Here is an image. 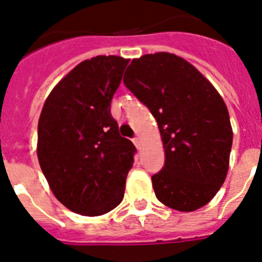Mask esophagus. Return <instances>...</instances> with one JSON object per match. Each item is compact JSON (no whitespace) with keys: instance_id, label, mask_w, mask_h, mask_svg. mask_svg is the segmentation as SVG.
<instances>
[{"instance_id":"34e87169","label":"esophagus","mask_w":262,"mask_h":262,"mask_svg":"<svg viewBox=\"0 0 262 262\" xmlns=\"http://www.w3.org/2000/svg\"><path fill=\"white\" fill-rule=\"evenodd\" d=\"M133 144L136 145V148H137V149H141V140H140L138 137L133 138Z\"/></svg>"}]
</instances>
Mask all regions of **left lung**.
I'll use <instances>...</instances> for the list:
<instances>
[{
    "label": "left lung",
    "mask_w": 262,
    "mask_h": 262,
    "mask_svg": "<svg viewBox=\"0 0 262 262\" xmlns=\"http://www.w3.org/2000/svg\"><path fill=\"white\" fill-rule=\"evenodd\" d=\"M124 83L160 129L165 165L151 177L156 197L180 212L206 205L229 169L233 130L223 97L192 63L166 52L132 60Z\"/></svg>",
    "instance_id": "left-lung-1"
}]
</instances>
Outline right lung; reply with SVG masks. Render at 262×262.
I'll return each instance as SVG.
<instances>
[{"label": "right lung", "mask_w": 262, "mask_h": 262, "mask_svg": "<svg viewBox=\"0 0 262 262\" xmlns=\"http://www.w3.org/2000/svg\"><path fill=\"white\" fill-rule=\"evenodd\" d=\"M129 60L97 56L63 77L43 104L37 156L56 199L82 216H101L122 201L136 148L111 114Z\"/></svg>", "instance_id": "right-lung-1"}]
</instances>
